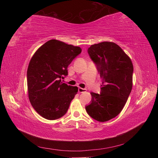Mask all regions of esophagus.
Listing matches in <instances>:
<instances>
[{"instance_id":"esophagus-1","label":"esophagus","mask_w":158,"mask_h":158,"mask_svg":"<svg viewBox=\"0 0 158 158\" xmlns=\"http://www.w3.org/2000/svg\"><path fill=\"white\" fill-rule=\"evenodd\" d=\"M78 90H79V93H85V92H86V89H82V88H80V87L78 89Z\"/></svg>"}]
</instances>
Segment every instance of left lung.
<instances>
[{"instance_id": "obj_1", "label": "left lung", "mask_w": 158, "mask_h": 158, "mask_svg": "<svg viewBox=\"0 0 158 158\" xmlns=\"http://www.w3.org/2000/svg\"><path fill=\"white\" fill-rule=\"evenodd\" d=\"M88 53L95 63L102 79L100 94L91 92V103L85 106L88 114L100 122L118 116L132 89L133 65L118 45L102 42L90 46Z\"/></svg>"}]
</instances>
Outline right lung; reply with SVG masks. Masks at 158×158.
Returning <instances> with one entry per match:
<instances>
[{"label":"right lung","instance_id":"1","mask_svg":"<svg viewBox=\"0 0 158 158\" xmlns=\"http://www.w3.org/2000/svg\"><path fill=\"white\" fill-rule=\"evenodd\" d=\"M81 52L79 47L51 40L37 49L27 70L28 98L35 110L47 120L66 114L78 88L63 83L68 67Z\"/></svg>","mask_w":158,"mask_h":158}]
</instances>
